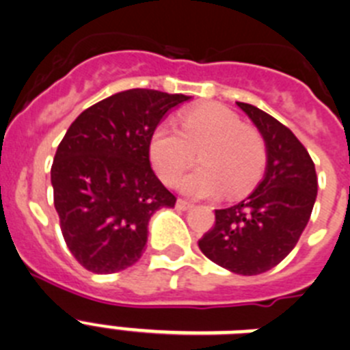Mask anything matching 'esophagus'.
I'll list each match as a JSON object with an SVG mask.
<instances>
[{
  "mask_svg": "<svg viewBox=\"0 0 350 350\" xmlns=\"http://www.w3.org/2000/svg\"><path fill=\"white\" fill-rule=\"evenodd\" d=\"M177 208L178 210H189V208H193V203L185 202V200L178 198V200H177Z\"/></svg>",
  "mask_w": 350,
  "mask_h": 350,
  "instance_id": "34e87169",
  "label": "esophagus"
}]
</instances>
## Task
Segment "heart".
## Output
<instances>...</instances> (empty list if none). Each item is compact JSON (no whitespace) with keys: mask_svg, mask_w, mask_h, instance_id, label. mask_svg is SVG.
Returning a JSON list of instances; mask_svg holds the SVG:
<instances>
[{"mask_svg":"<svg viewBox=\"0 0 350 350\" xmlns=\"http://www.w3.org/2000/svg\"><path fill=\"white\" fill-rule=\"evenodd\" d=\"M200 148L202 165L182 178L180 189L194 198H234L259 178L267 159L261 135L243 124L238 113L219 103L194 107L180 117V129L170 122L157 126L148 156L159 178L172 185L193 163Z\"/></svg>","mask_w":350,"mask_h":350,"instance_id":"b5f03b06","label":"heart"}]
</instances>
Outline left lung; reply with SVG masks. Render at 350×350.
I'll return each instance as SVG.
<instances>
[{
  "mask_svg": "<svg viewBox=\"0 0 350 350\" xmlns=\"http://www.w3.org/2000/svg\"><path fill=\"white\" fill-rule=\"evenodd\" d=\"M237 105L267 145L265 177L245 200L215 210V224L198 245L226 270L259 275L277 267L298 243L317 198V175L310 154L289 128L254 105Z\"/></svg>",
  "mask_w": 350,
  "mask_h": 350,
  "instance_id": "8db88e82",
  "label": "left lung"
}]
</instances>
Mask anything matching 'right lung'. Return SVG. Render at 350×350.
I'll use <instances>...</instances> for the list:
<instances>
[{
  "mask_svg": "<svg viewBox=\"0 0 350 350\" xmlns=\"http://www.w3.org/2000/svg\"><path fill=\"white\" fill-rule=\"evenodd\" d=\"M184 94L129 89L83 110L54 156L51 182L64 242L92 273H116L142 258L148 221L173 196L150 168L148 145Z\"/></svg>",
  "mask_w": 350,
  "mask_h": 350,
  "instance_id": "add662e5",
  "label": "right lung"
}]
</instances>
